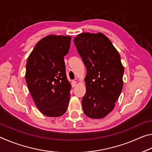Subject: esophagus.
<instances>
[{"mask_svg":"<svg viewBox=\"0 0 152 152\" xmlns=\"http://www.w3.org/2000/svg\"><path fill=\"white\" fill-rule=\"evenodd\" d=\"M76 81L73 80L72 82V87L76 86Z\"/></svg>","mask_w":152,"mask_h":152,"instance_id":"34e87169","label":"esophagus"}]
</instances>
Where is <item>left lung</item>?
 I'll list each match as a JSON object with an SVG mask.
<instances>
[{"instance_id": "left-lung-1", "label": "left lung", "mask_w": 152, "mask_h": 152, "mask_svg": "<svg viewBox=\"0 0 152 152\" xmlns=\"http://www.w3.org/2000/svg\"><path fill=\"white\" fill-rule=\"evenodd\" d=\"M74 42L87 70L82 109L87 117L102 119L114 109L122 91L124 67L120 55L101 33H80Z\"/></svg>"}]
</instances>
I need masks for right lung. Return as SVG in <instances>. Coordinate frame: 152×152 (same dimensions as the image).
<instances>
[{
	"label": "right lung",
	"instance_id": "1",
	"mask_svg": "<svg viewBox=\"0 0 152 152\" xmlns=\"http://www.w3.org/2000/svg\"><path fill=\"white\" fill-rule=\"evenodd\" d=\"M70 36L50 35L38 42L26 64L25 80L36 106L47 117H60L70 99L64 58Z\"/></svg>",
	"mask_w": 152,
	"mask_h": 152
}]
</instances>
